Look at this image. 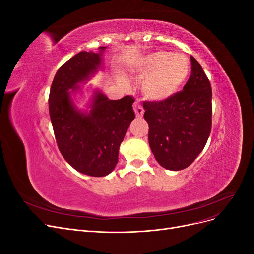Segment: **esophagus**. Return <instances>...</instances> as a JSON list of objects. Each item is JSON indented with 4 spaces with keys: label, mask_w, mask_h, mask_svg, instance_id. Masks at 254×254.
I'll return each mask as SVG.
<instances>
[{
    "label": "esophagus",
    "mask_w": 254,
    "mask_h": 254,
    "mask_svg": "<svg viewBox=\"0 0 254 254\" xmlns=\"http://www.w3.org/2000/svg\"><path fill=\"white\" fill-rule=\"evenodd\" d=\"M133 110L136 114L137 118H142L144 114V108L142 107V105L140 103H134L133 104Z\"/></svg>",
    "instance_id": "obj_1"
}]
</instances>
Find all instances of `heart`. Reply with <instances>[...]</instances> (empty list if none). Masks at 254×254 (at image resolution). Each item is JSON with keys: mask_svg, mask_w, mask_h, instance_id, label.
Returning <instances> with one entry per match:
<instances>
[{"mask_svg": "<svg viewBox=\"0 0 254 254\" xmlns=\"http://www.w3.org/2000/svg\"><path fill=\"white\" fill-rule=\"evenodd\" d=\"M133 72L144 78L143 95L151 102H164L173 97L186 82L190 74V63L182 54L157 51L143 57Z\"/></svg>", "mask_w": 254, "mask_h": 254, "instance_id": "1", "label": "heart"}]
</instances>
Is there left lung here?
Here are the masks:
<instances>
[{"instance_id":"1","label":"left lung","mask_w":254,"mask_h":254,"mask_svg":"<svg viewBox=\"0 0 254 254\" xmlns=\"http://www.w3.org/2000/svg\"><path fill=\"white\" fill-rule=\"evenodd\" d=\"M190 61L191 74L181 92L164 102L143 103L150 149L157 162L170 171L193 163L211 132V83L193 56Z\"/></svg>"}]
</instances>
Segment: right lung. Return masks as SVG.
I'll list each match as a JSON object with an SVG mask.
<instances>
[{
    "mask_svg": "<svg viewBox=\"0 0 254 254\" xmlns=\"http://www.w3.org/2000/svg\"><path fill=\"white\" fill-rule=\"evenodd\" d=\"M80 52L61 66L52 82L49 97L51 122L61 155L76 171L92 177L109 175L119 161L120 145L135 115L134 99L125 96L109 99L95 89L86 110L74 97L103 70V53Z\"/></svg>",
    "mask_w": 254,
    "mask_h": 254,
    "instance_id": "1",
    "label": "right lung"
}]
</instances>
